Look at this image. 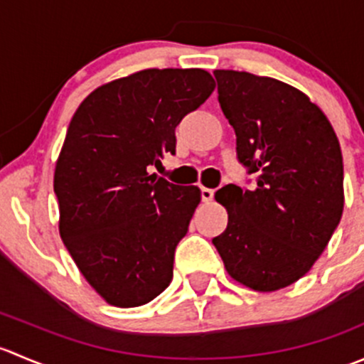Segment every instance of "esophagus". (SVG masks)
I'll use <instances>...</instances> for the list:
<instances>
[{"mask_svg": "<svg viewBox=\"0 0 364 364\" xmlns=\"http://www.w3.org/2000/svg\"><path fill=\"white\" fill-rule=\"evenodd\" d=\"M213 197H215V190L205 188V186L200 188V199H203V203H209V200H213Z\"/></svg>", "mask_w": 364, "mask_h": 364, "instance_id": "34e87169", "label": "esophagus"}]
</instances>
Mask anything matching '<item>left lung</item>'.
Segmentation results:
<instances>
[{"label":"left lung","mask_w":364,"mask_h":364,"mask_svg":"<svg viewBox=\"0 0 364 364\" xmlns=\"http://www.w3.org/2000/svg\"><path fill=\"white\" fill-rule=\"evenodd\" d=\"M213 73L236 132L237 160L257 176L253 190L227 185L216 192L229 223L213 245L234 280L278 291L311 269L338 227L340 142L324 112L296 87L248 72Z\"/></svg>","instance_id":"obj_1"}]
</instances>
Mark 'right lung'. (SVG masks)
Returning <instances> with one entry per match:
<instances>
[{
	"instance_id": "right-lung-1",
	"label": "right lung",
	"mask_w": 364,
	"mask_h": 364,
	"mask_svg": "<svg viewBox=\"0 0 364 364\" xmlns=\"http://www.w3.org/2000/svg\"><path fill=\"white\" fill-rule=\"evenodd\" d=\"M215 90L200 68H149L97 87L79 105L54 172L60 234L109 304L149 303L172 280L200 190L149 174L176 153V127Z\"/></svg>"
}]
</instances>
